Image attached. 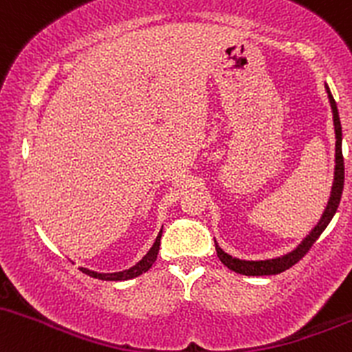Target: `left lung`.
<instances>
[{"mask_svg":"<svg viewBox=\"0 0 352 352\" xmlns=\"http://www.w3.org/2000/svg\"><path fill=\"white\" fill-rule=\"evenodd\" d=\"M327 98H329L331 109H333V121H334V134H336V166H334V181L333 188H331L329 199L322 211L321 219L318 221V224L311 229L309 234L304 238L293 251L287 252V254L279 256L274 259H261V261H246V259H238L229 256L228 252H224L216 243V252H218V258L224 266L229 267L231 271L239 272L244 276H272L279 274V272L289 270L291 266H294L299 259L304 258L307 251L311 250V246L316 243V239L322 234V231L327 228V224L331 223V219L334 218L336 211H338L339 201H341L342 188H344V160H342V129H341V121H339V113L336 101L331 94L329 86H326Z\"/></svg>","mask_w":352,"mask_h":352,"instance_id":"left-lung-1","label":"left lung"}]
</instances>
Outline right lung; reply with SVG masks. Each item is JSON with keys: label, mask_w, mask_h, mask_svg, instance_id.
I'll return each instance as SVG.
<instances>
[{"label": "right lung", "mask_w": 352, "mask_h": 352, "mask_svg": "<svg viewBox=\"0 0 352 352\" xmlns=\"http://www.w3.org/2000/svg\"><path fill=\"white\" fill-rule=\"evenodd\" d=\"M161 234H163V229H161L160 234L156 236V241H155V244L151 246V250L146 252V254L143 256V259H140V261L134 264V266L129 267V270H124L120 272H96V271L86 270V267H80V270L85 272V274L91 276V278L102 279V281H128V279L138 278V276L143 274V272L148 271L149 267L155 264L156 258H157V251H160Z\"/></svg>", "instance_id": "right-lung-1"}]
</instances>
